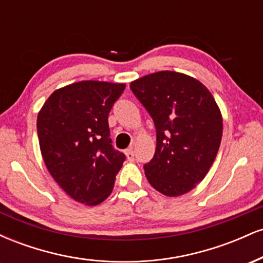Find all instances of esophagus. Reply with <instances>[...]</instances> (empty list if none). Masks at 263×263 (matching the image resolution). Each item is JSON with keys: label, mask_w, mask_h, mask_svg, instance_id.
Returning <instances> with one entry per match:
<instances>
[{"label": "esophagus", "mask_w": 263, "mask_h": 263, "mask_svg": "<svg viewBox=\"0 0 263 263\" xmlns=\"http://www.w3.org/2000/svg\"><path fill=\"white\" fill-rule=\"evenodd\" d=\"M126 157H127L128 161H134L135 155H134V151H132V148H128L127 151H126Z\"/></svg>", "instance_id": "esophagus-1"}]
</instances>
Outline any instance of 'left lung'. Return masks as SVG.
I'll return each mask as SVG.
<instances>
[{
	"instance_id": "left-lung-1",
	"label": "left lung",
	"mask_w": 263,
	"mask_h": 263,
	"mask_svg": "<svg viewBox=\"0 0 263 263\" xmlns=\"http://www.w3.org/2000/svg\"><path fill=\"white\" fill-rule=\"evenodd\" d=\"M129 87L156 127L155 156L143 165L147 179L167 197L185 194L204 179L218 155V105L200 81L176 71L146 75Z\"/></svg>"
}]
</instances>
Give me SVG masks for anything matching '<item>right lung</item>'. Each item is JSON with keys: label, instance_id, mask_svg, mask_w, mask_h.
I'll list each match as a JSON object with an SVG mask.
<instances>
[{"label": "right lung", "instance_id": "1", "mask_svg": "<svg viewBox=\"0 0 263 263\" xmlns=\"http://www.w3.org/2000/svg\"><path fill=\"white\" fill-rule=\"evenodd\" d=\"M125 84L79 81L54 91L37 119L41 152L48 171L74 200L104 201L126 156L115 149L108 114Z\"/></svg>", "mask_w": 263, "mask_h": 263}]
</instances>
